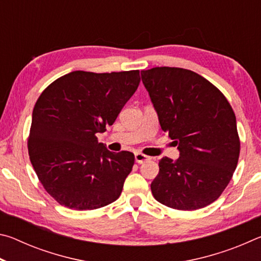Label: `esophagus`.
<instances>
[{"instance_id": "1", "label": "esophagus", "mask_w": 261, "mask_h": 261, "mask_svg": "<svg viewBox=\"0 0 261 261\" xmlns=\"http://www.w3.org/2000/svg\"><path fill=\"white\" fill-rule=\"evenodd\" d=\"M135 159H136V162L137 163H144V162H146V161H148L149 160V156H147V155H144V154H141V153H136L135 154Z\"/></svg>"}]
</instances>
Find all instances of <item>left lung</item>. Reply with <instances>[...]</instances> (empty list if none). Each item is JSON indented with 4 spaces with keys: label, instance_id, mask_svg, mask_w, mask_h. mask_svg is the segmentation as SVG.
<instances>
[{
    "label": "left lung",
    "instance_id": "obj_1",
    "mask_svg": "<svg viewBox=\"0 0 261 261\" xmlns=\"http://www.w3.org/2000/svg\"><path fill=\"white\" fill-rule=\"evenodd\" d=\"M161 129L178 145L179 158L159 161L153 197L170 208L199 210L230 182L240 158L236 116L218 87L182 68L141 71Z\"/></svg>",
    "mask_w": 261,
    "mask_h": 261
}]
</instances>
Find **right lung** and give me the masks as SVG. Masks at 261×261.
Instances as JSON below:
<instances>
[{
  "mask_svg": "<svg viewBox=\"0 0 261 261\" xmlns=\"http://www.w3.org/2000/svg\"><path fill=\"white\" fill-rule=\"evenodd\" d=\"M140 83L139 70L72 71L35 102L28 148L46 191L71 210H96L121 196L134 153L109 152L96 134L112 125Z\"/></svg>",
  "mask_w": 261,
  "mask_h": 261,
  "instance_id": "obj_1",
  "label": "right lung"
}]
</instances>
